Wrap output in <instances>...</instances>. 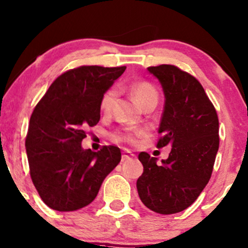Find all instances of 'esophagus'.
Wrapping results in <instances>:
<instances>
[{
  "label": "esophagus",
  "instance_id": "obj_1",
  "mask_svg": "<svg viewBox=\"0 0 248 248\" xmlns=\"http://www.w3.org/2000/svg\"><path fill=\"white\" fill-rule=\"evenodd\" d=\"M133 156H134V154H133L132 152H129V151H124V152H122V157H121V160H122V161H127V160L132 159Z\"/></svg>",
  "mask_w": 248,
  "mask_h": 248
}]
</instances>
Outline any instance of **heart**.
Returning <instances> with one entry per match:
<instances>
[{
    "instance_id": "obj_1",
    "label": "heart",
    "mask_w": 248,
    "mask_h": 248,
    "mask_svg": "<svg viewBox=\"0 0 248 248\" xmlns=\"http://www.w3.org/2000/svg\"><path fill=\"white\" fill-rule=\"evenodd\" d=\"M129 92L132 94L133 99L141 108H145L149 105H157L159 101V93L156 88L148 81H135V82L129 84ZM116 92L114 89H108L102 95L101 101H100V108L103 113L108 114L113 109V106L115 103ZM146 135V130L137 129V130H124V132H116L113 134V139L119 142L135 143L137 139Z\"/></svg>"
}]
</instances>
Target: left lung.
Here are the masks:
<instances>
[{
    "label": "left lung",
    "mask_w": 248,
    "mask_h": 248,
    "mask_svg": "<svg viewBox=\"0 0 248 248\" xmlns=\"http://www.w3.org/2000/svg\"><path fill=\"white\" fill-rule=\"evenodd\" d=\"M161 83L165 108L156 147H172L157 164L146 152L139 154L143 173L137 181L143 205L160 214L189 207L211 179L219 149V119L205 89L193 75L173 64L147 68Z\"/></svg>",
    "instance_id": "1"
}]
</instances>
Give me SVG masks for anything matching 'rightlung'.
Segmentation results:
<instances>
[{
  "mask_svg": "<svg viewBox=\"0 0 248 248\" xmlns=\"http://www.w3.org/2000/svg\"><path fill=\"white\" fill-rule=\"evenodd\" d=\"M126 67L81 66L51 83L29 121L26 137L31 178L43 202L60 212L86 207L96 198L121 152L103 146L83 149L87 127L100 121L102 95Z\"/></svg>",
  "mask_w": 248,
  "mask_h": 248,
  "instance_id": "add662e5",
  "label": "right lung"
}]
</instances>
